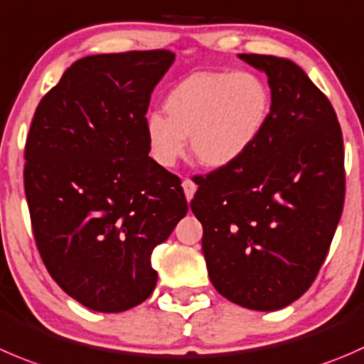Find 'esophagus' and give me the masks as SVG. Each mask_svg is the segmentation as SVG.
Returning <instances> with one entry per match:
<instances>
[{
  "label": "esophagus",
  "instance_id": "obj_1",
  "mask_svg": "<svg viewBox=\"0 0 364 364\" xmlns=\"http://www.w3.org/2000/svg\"><path fill=\"white\" fill-rule=\"evenodd\" d=\"M181 186H183V190H185L186 200H192L193 199V193H196V190H197L196 183H193L192 179H185V181L181 183Z\"/></svg>",
  "mask_w": 364,
  "mask_h": 364
}]
</instances>
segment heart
I'll list each match as a JSON object with an SVG mask.
<instances>
[{
	"label": "heart",
	"instance_id": "b5f03b06",
	"mask_svg": "<svg viewBox=\"0 0 364 364\" xmlns=\"http://www.w3.org/2000/svg\"><path fill=\"white\" fill-rule=\"evenodd\" d=\"M270 108V87L254 70L193 73L167 94V115H147L149 153L158 165L172 168L185 156L190 139V151L200 165L229 167L257 142Z\"/></svg>",
	"mask_w": 364,
	"mask_h": 364
}]
</instances>
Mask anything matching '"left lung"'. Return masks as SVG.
<instances>
[{
  "mask_svg": "<svg viewBox=\"0 0 364 364\" xmlns=\"http://www.w3.org/2000/svg\"><path fill=\"white\" fill-rule=\"evenodd\" d=\"M238 56L268 76L270 117L245 156L197 178L190 208L215 290L276 311L306 294L329 252L345 200L343 136L333 105L297 63Z\"/></svg>",
  "mask_w": 364,
  "mask_h": 364,
  "instance_id": "8db88e82",
  "label": "left lung"
}]
</instances>
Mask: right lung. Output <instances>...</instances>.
Wrapping results in <instances>:
<instances>
[{
  "instance_id": "add662e5",
  "label": "right lung",
  "mask_w": 364,
  "mask_h": 364,
  "mask_svg": "<svg viewBox=\"0 0 364 364\" xmlns=\"http://www.w3.org/2000/svg\"><path fill=\"white\" fill-rule=\"evenodd\" d=\"M174 56H85L31 121L24 192L35 243L56 284L92 311H126L153 294V249L188 211L181 181L146 139L151 94Z\"/></svg>"
}]
</instances>
